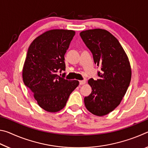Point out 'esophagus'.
Wrapping results in <instances>:
<instances>
[{
    "label": "esophagus",
    "instance_id": "esophagus-1",
    "mask_svg": "<svg viewBox=\"0 0 148 148\" xmlns=\"http://www.w3.org/2000/svg\"><path fill=\"white\" fill-rule=\"evenodd\" d=\"M86 80H81V81H79V85H84L86 84Z\"/></svg>",
    "mask_w": 148,
    "mask_h": 148
}]
</instances>
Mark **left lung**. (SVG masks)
Here are the masks:
<instances>
[{
    "label": "left lung",
    "instance_id": "left-lung-1",
    "mask_svg": "<svg viewBox=\"0 0 148 148\" xmlns=\"http://www.w3.org/2000/svg\"><path fill=\"white\" fill-rule=\"evenodd\" d=\"M79 35L101 70L99 79H89L92 92L84 98L85 106L92 114L103 116L113 111L126 93L131 79V65L121 45L108 31L90 29Z\"/></svg>",
    "mask_w": 148,
    "mask_h": 148
}]
</instances>
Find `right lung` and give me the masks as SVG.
I'll return each mask as SVG.
<instances>
[{
	"instance_id": "right-lung-1",
	"label": "right lung",
	"mask_w": 148,
	"mask_h": 148,
	"mask_svg": "<svg viewBox=\"0 0 148 148\" xmlns=\"http://www.w3.org/2000/svg\"><path fill=\"white\" fill-rule=\"evenodd\" d=\"M74 35L71 30H50L35 38L28 49L23 82L38 104L47 112L63 108L79 85L77 80L65 79V73L62 77L57 74L65 71L64 55Z\"/></svg>"
}]
</instances>
